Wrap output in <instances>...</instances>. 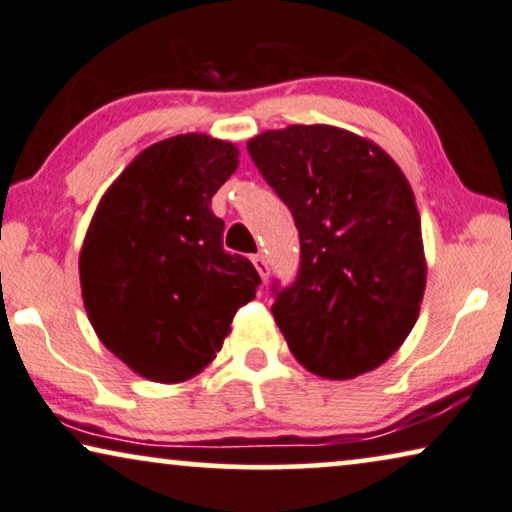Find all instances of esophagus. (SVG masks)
<instances>
[{
  "instance_id": "34e87169",
  "label": "esophagus",
  "mask_w": 512,
  "mask_h": 512,
  "mask_svg": "<svg viewBox=\"0 0 512 512\" xmlns=\"http://www.w3.org/2000/svg\"><path fill=\"white\" fill-rule=\"evenodd\" d=\"M253 264H255V269H257L259 276H262V280L269 278V262H266L264 255H259V253L253 255Z\"/></svg>"
}]
</instances>
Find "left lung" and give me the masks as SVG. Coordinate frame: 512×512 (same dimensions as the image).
<instances>
[{"label": "left lung", "instance_id": "obj_1", "mask_svg": "<svg viewBox=\"0 0 512 512\" xmlns=\"http://www.w3.org/2000/svg\"><path fill=\"white\" fill-rule=\"evenodd\" d=\"M248 153L299 229L297 278L271 285L292 355L334 380L378 369L413 329L427 283L406 176L376 143L329 125L264 132Z\"/></svg>", "mask_w": 512, "mask_h": 512}]
</instances>
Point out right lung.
Wrapping results in <instances>:
<instances>
[{
  "mask_svg": "<svg viewBox=\"0 0 512 512\" xmlns=\"http://www.w3.org/2000/svg\"><path fill=\"white\" fill-rule=\"evenodd\" d=\"M232 143L183 134L143 150L99 201L81 290L99 341L129 369L181 383L215 357L262 278L222 248L213 194L239 164Z\"/></svg>",
  "mask_w": 512,
  "mask_h": 512,
  "instance_id": "right-lung-1",
  "label": "right lung"
}]
</instances>
